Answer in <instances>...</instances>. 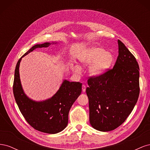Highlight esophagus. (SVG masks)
Returning <instances> with one entry per match:
<instances>
[{
	"instance_id": "34e87169",
	"label": "esophagus",
	"mask_w": 150,
	"mask_h": 150,
	"mask_svg": "<svg viewBox=\"0 0 150 150\" xmlns=\"http://www.w3.org/2000/svg\"><path fill=\"white\" fill-rule=\"evenodd\" d=\"M82 90H83V92H85L86 91V86L85 85H83V86H82Z\"/></svg>"
}]
</instances>
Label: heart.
<instances>
[{"label":"heart","mask_w":150,"mask_h":150,"mask_svg":"<svg viewBox=\"0 0 150 150\" xmlns=\"http://www.w3.org/2000/svg\"><path fill=\"white\" fill-rule=\"evenodd\" d=\"M114 60V56L111 52L96 46L87 48L79 57V61L82 64H91L88 72L92 77H98L105 73L111 67ZM72 70L75 73L78 74L81 71V67L79 65H74L72 67Z\"/></svg>","instance_id":"heart-1"}]
</instances>
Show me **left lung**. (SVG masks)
Masks as SVG:
<instances>
[{"instance_id":"left-lung-1","label":"left lung","mask_w":150,"mask_h":150,"mask_svg":"<svg viewBox=\"0 0 150 150\" xmlns=\"http://www.w3.org/2000/svg\"><path fill=\"white\" fill-rule=\"evenodd\" d=\"M118 56L112 69L91 78L86 94L89 122L93 128L110 131L123 123L133 111L139 94L138 62L120 40Z\"/></svg>"}]
</instances>
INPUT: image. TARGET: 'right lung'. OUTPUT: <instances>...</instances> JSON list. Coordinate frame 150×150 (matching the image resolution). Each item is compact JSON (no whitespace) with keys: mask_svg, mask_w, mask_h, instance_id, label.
<instances>
[{"mask_svg":"<svg viewBox=\"0 0 150 150\" xmlns=\"http://www.w3.org/2000/svg\"><path fill=\"white\" fill-rule=\"evenodd\" d=\"M57 42L36 44L18 61L15 69L13 93L16 103L25 120L35 129L48 134H56L64 129L68 123L70 109L79 97L82 84L64 79L57 91L43 101H35L27 96L22 86L19 66L22 58L38 48L47 47Z\"/></svg>","mask_w":150,"mask_h":150,"instance_id":"obj_1","label":"right lung"}]
</instances>
